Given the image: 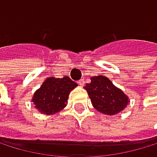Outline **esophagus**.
<instances>
[{
    "label": "esophagus",
    "instance_id": "34e87169",
    "mask_svg": "<svg viewBox=\"0 0 157 157\" xmlns=\"http://www.w3.org/2000/svg\"><path fill=\"white\" fill-rule=\"evenodd\" d=\"M78 84H79V86H84V84H85V80H84V79L79 80V82H78Z\"/></svg>",
    "mask_w": 157,
    "mask_h": 157
}]
</instances>
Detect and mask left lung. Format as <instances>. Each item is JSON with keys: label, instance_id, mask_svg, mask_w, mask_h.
<instances>
[{"label": "left lung", "instance_id": "8db88e82", "mask_svg": "<svg viewBox=\"0 0 157 157\" xmlns=\"http://www.w3.org/2000/svg\"><path fill=\"white\" fill-rule=\"evenodd\" d=\"M85 89L94 108L105 115H115L123 110L129 102L128 97L104 75L92 77Z\"/></svg>", "mask_w": 157, "mask_h": 157}]
</instances>
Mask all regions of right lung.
Segmentation results:
<instances>
[{
	"instance_id": "obj_1",
	"label": "right lung",
	"mask_w": 157,
	"mask_h": 157,
	"mask_svg": "<svg viewBox=\"0 0 157 157\" xmlns=\"http://www.w3.org/2000/svg\"><path fill=\"white\" fill-rule=\"evenodd\" d=\"M77 84L68 76L50 77L36 90L32 101L36 108L43 114H55L66 106L71 90Z\"/></svg>"
}]
</instances>
